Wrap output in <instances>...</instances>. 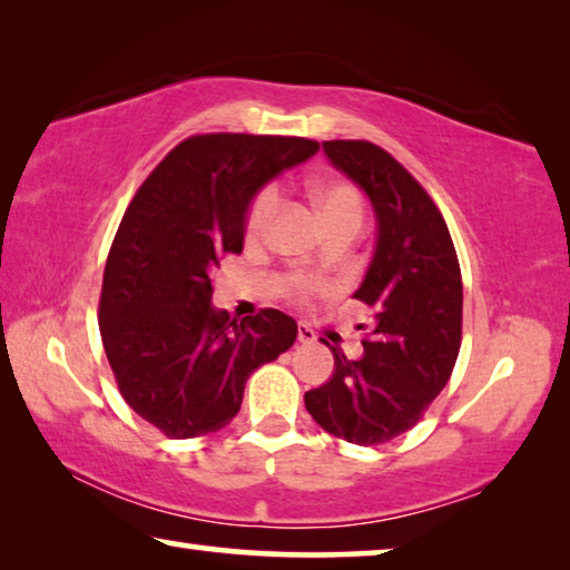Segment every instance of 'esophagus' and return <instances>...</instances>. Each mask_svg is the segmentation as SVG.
<instances>
[{
	"label": "esophagus",
	"instance_id": "34e87169",
	"mask_svg": "<svg viewBox=\"0 0 570 570\" xmlns=\"http://www.w3.org/2000/svg\"><path fill=\"white\" fill-rule=\"evenodd\" d=\"M296 340L302 342V344H312V342H316V334L308 330L306 324H298V330H296Z\"/></svg>",
	"mask_w": 570,
	"mask_h": 570
}]
</instances>
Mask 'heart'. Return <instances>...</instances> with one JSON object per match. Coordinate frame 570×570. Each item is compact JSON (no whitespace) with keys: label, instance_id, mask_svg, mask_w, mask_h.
I'll return each mask as SVG.
<instances>
[{"label":"heart","instance_id":"b5f03b06","mask_svg":"<svg viewBox=\"0 0 570 570\" xmlns=\"http://www.w3.org/2000/svg\"><path fill=\"white\" fill-rule=\"evenodd\" d=\"M308 198L316 208V214L322 216L326 230H342L350 228L360 234L364 224V198L362 193L356 190L350 180L340 178H316L308 183ZM278 206V193L274 186H266L250 198L244 230L248 240H262L266 236L268 226H272V218ZM292 294L296 298H308L314 292H322V284L314 282V278L304 276H292Z\"/></svg>","mask_w":570,"mask_h":570}]
</instances>
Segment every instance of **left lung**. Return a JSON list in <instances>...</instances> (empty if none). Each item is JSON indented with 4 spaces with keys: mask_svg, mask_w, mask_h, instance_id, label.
Listing matches in <instances>:
<instances>
[{
    "mask_svg": "<svg viewBox=\"0 0 570 570\" xmlns=\"http://www.w3.org/2000/svg\"><path fill=\"white\" fill-rule=\"evenodd\" d=\"M324 153L370 196L377 216V246L354 292L374 324L360 360L330 346L334 374L308 390L304 404L330 435L384 445L422 420L458 362L460 264L435 200L387 150L370 140H324Z\"/></svg>",
    "mask_w": 570,
    "mask_h": 570,
    "instance_id": "1",
    "label": "left lung"
}]
</instances>
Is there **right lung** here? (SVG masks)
I'll list each match as a JSON object with an SVG mask.
<instances>
[{"label":"right lung","instance_id":"add662e5","mask_svg":"<svg viewBox=\"0 0 570 570\" xmlns=\"http://www.w3.org/2000/svg\"><path fill=\"white\" fill-rule=\"evenodd\" d=\"M320 142L208 132L178 142L142 180L112 238L100 336L122 400L173 440L236 417L250 372L296 340V322L262 308L230 322L210 304V274L244 248L250 198Z\"/></svg>","mask_w":570,"mask_h":570}]
</instances>
